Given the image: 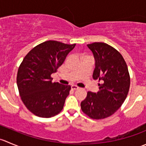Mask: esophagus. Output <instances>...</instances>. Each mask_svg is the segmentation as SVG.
<instances>
[{
  "label": "esophagus",
  "mask_w": 146,
  "mask_h": 146,
  "mask_svg": "<svg viewBox=\"0 0 146 146\" xmlns=\"http://www.w3.org/2000/svg\"><path fill=\"white\" fill-rule=\"evenodd\" d=\"M78 87L76 86V85H71V90H78Z\"/></svg>",
  "instance_id": "esophagus-1"
}]
</instances>
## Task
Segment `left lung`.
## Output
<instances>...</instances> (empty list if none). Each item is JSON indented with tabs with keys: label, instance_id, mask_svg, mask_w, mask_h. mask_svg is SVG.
Instances as JSON below:
<instances>
[{
	"label": "left lung",
	"instance_id": "8db88e82",
	"mask_svg": "<svg viewBox=\"0 0 146 146\" xmlns=\"http://www.w3.org/2000/svg\"><path fill=\"white\" fill-rule=\"evenodd\" d=\"M95 58L92 78L101 80L99 91L88 92L80 103L82 111L94 119L112 115L126 100L130 87L127 65L121 54L102 42L88 44Z\"/></svg>",
	"mask_w": 146,
	"mask_h": 146
}]
</instances>
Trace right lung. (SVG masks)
Segmentation results:
<instances>
[{"label": "right lung", "instance_id": "right-lung-1", "mask_svg": "<svg viewBox=\"0 0 146 146\" xmlns=\"http://www.w3.org/2000/svg\"><path fill=\"white\" fill-rule=\"evenodd\" d=\"M75 46L46 41L32 48L20 64L17 88L23 103L35 115L49 118L64 108L70 86L52 82L51 75L56 72Z\"/></svg>", "mask_w": 146, "mask_h": 146}]
</instances>
